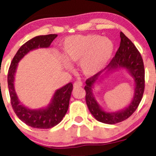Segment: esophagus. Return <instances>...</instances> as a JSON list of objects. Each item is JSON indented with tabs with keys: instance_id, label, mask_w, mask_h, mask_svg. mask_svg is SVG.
I'll list each match as a JSON object with an SVG mask.
<instances>
[{
	"instance_id": "1",
	"label": "esophagus",
	"mask_w": 156,
	"mask_h": 156,
	"mask_svg": "<svg viewBox=\"0 0 156 156\" xmlns=\"http://www.w3.org/2000/svg\"><path fill=\"white\" fill-rule=\"evenodd\" d=\"M82 86V83L80 81H76L73 83V88H79V87Z\"/></svg>"
}]
</instances>
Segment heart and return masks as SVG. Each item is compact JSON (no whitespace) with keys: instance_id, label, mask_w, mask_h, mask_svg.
Returning a JSON list of instances; mask_svg holds the SVG:
<instances>
[{"instance_id":"1","label":"heart","mask_w":156,"mask_h":156,"mask_svg":"<svg viewBox=\"0 0 156 156\" xmlns=\"http://www.w3.org/2000/svg\"><path fill=\"white\" fill-rule=\"evenodd\" d=\"M62 50L63 59L68 63H78L82 73L90 77L108 66L113 57L114 44L110 38L99 35H78L66 38Z\"/></svg>"}]
</instances>
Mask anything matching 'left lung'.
I'll list each match as a JSON object with an SVG mask.
<instances>
[{
    "mask_svg": "<svg viewBox=\"0 0 156 156\" xmlns=\"http://www.w3.org/2000/svg\"><path fill=\"white\" fill-rule=\"evenodd\" d=\"M120 43L115 57L112 59L106 68V71H102L88 78L86 81L85 90L86 100L89 111L94 118L101 123L115 124L123 121L130 117L138 108L142 99L145 88V70L143 58L133 43L123 33H120ZM119 69L127 70L133 78L135 84L134 97L130 103L123 109L115 112L104 111L95 98L93 89L98 83L112 72Z\"/></svg>",
    "mask_w": 156,
    "mask_h": 156,
    "instance_id": "8db88e82",
    "label": "left lung"
}]
</instances>
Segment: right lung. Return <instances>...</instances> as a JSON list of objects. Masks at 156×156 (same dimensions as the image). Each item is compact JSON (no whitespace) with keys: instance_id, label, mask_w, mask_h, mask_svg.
I'll list each match as a JSON object with an SVG mask.
<instances>
[{"instance_id":"1","label":"right lung","mask_w":156,"mask_h":156,"mask_svg":"<svg viewBox=\"0 0 156 156\" xmlns=\"http://www.w3.org/2000/svg\"><path fill=\"white\" fill-rule=\"evenodd\" d=\"M56 34L38 36L33 38L18 50L10 64L8 74V85L10 102L16 115L20 120L30 127L48 129L58 125L67 113L73 84L69 83L55 91L47 106L38 109H31L23 105L18 99L15 89V76L18 63L29 52L38 48H49Z\"/></svg>"}]
</instances>
